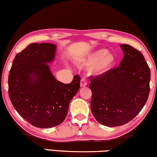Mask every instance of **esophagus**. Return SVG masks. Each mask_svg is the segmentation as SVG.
<instances>
[{
    "label": "esophagus",
    "instance_id": "1",
    "mask_svg": "<svg viewBox=\"0 0 157 157\" xmlns=\"http://www.w3.org/2000/svg\"><path fill=\"white\" fill-rule=\"evenodd\" d=\"M87 85V81L86 79H85L84 78H81V87H83V86H86Z\"/></svg>",
    "mask_w": 157,
    "mask_h": 157
}]
</instances>
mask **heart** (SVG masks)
Returning <instances> with one entry per match:
<instances>
[{
	"label": "heart",
	"instance_id": "heart-1",
	"mask_svg": "<svg viewBox=\"0 0 157 157\" xmlns=\"http://www.w3.org/2000/svg\"><path fill=\"white\" fill-rule=\"evenodd\" d=\"M115 61V56L105 49L91 52L85 58L81 59V64L90 66V73L94 74H102L113 67Z\"/></svg>",
	"mask_w": 157,
	"mask_h": 157
}]
</instances>
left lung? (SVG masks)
<instances>
[{
  "mask_svg": "<svg viewBox=\"0 0 157 157\" xmlns=\"http://www.w3.org/2000/svg\"><path fill=\"white\" fill-rule=\"evenodd\" d=\"M124 57L117 68L89 78L91 109L101 125L115 127L133 119L147 101L151 71L139 50L121 44Z\"/></svg>",
  "mask_w": 157,
  "mask_h": 157,
  "instance_id": "obj_1",
  "label": "left lung"
}]
</instances>
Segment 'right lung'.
<instances>
[{"label":"right lung","instance_id":"obj_1","mask_svg":"<svg viewBox=\"0 0 157 157\" xmlns=\"http://www.w3.org/2000/svg\"><path fill=\"white\" fill-rule=\"evenodd\" d=\"M56 46L32 43L14 58L9 76V94L13 107L33 126L60 125L66 118L69 103L80 88L81 78L70 83L57 81L47 63L54 60Z\"/></svg>","mask_w":157,"mask_h":157}]
</instances>
